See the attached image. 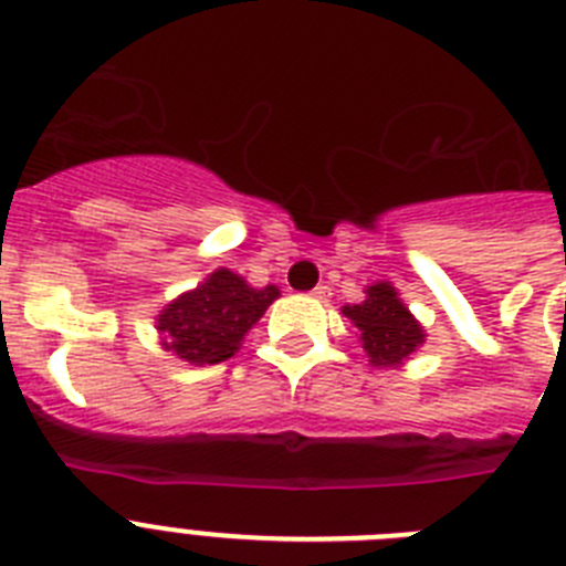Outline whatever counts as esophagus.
Segmentation results:
<instances>
[{"label":"esophagus","mask_w":566,"mask_h":566,"mask_svg":"<svg viewBox=\"0 0 566 566\" xmlns=\"http://www.w3.org/2000/svg\"><path fill=\"white\" fill-rule=\"evenodd\" d=\"M328 294H332V289H328V286H317V289H312V297H314V300H326Z\"/></svg>","instance_id":"1"}]
</instances>
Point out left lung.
Masks as SVG:
<instances>
[{"mask_svg": "<svg viewBox=\"0 0 566 566\" xmlns=\"http://www.w3.org/2000/svg\"><path fill=\"white\" fill-rule=\"evenodd\" d=\"M343 314L359 328L363 352L377 368L402 365L424 343V328L408 312L391 283L368 286L363 303L343 306Z\"/></svg>", "mask_w": 566, "mask_h": 566, "instance_id": "obj_1", "label": "left lung"}]
</instances>
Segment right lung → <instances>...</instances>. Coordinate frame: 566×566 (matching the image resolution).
Masks as SVG:
<instances>
[{"mask_svg": "<svg viewBox=\"0 0 566 566\" xmlns=\"http://www.w3.org/2000/svg\"><path fill=\"white\" fill-rule=\"evenodd\" d=\"M277 297V286L252 289L240 274L214 269L201 286L175 297L158 314L155 328L164 352H172L184 363H223L234 357L249 328Z\"/></svg>", "mask_w": 566, "mask_h": 566, "instance_id": "right-lung-1", "label": "right lung"}]
</instances>
